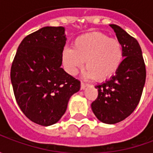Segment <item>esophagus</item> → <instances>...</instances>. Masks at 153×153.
Here are the masks:
<instances>
[{
	"mask_svg": "<svg viewBox=\"0 0 153 153\" xmlns=\"http://www.w3.org/2000/svg\"><path fill=\"white\" fill-rule=\"evenodd\" d=\"M88 86V83H83V82H81V89H84L86 87Z\"/></svg>",
	"mask_w": 153,
	"mask_h": 153,
	"instance_id": "obj_1",
	"label": "esophagus"
}]
</instances>
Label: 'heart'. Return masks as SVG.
Wrapping results in <instances>:
<instances>
[{"mask_svg": "<svg viewBox=\"0 0 153 153\" xmlns=\"http://www.w3.org/2000/svg\"><path fill=\"white\" fill-rule=\"evenodd\" d=\"M124 47L117 38H110L102 32H92L77 37L72 48L66 47L61 53L65 69L74 75L83 67L86 78L98 82L109 79L115 75L124 60Z\"/></svg>", "mask_w": 153, "mask_h": 153, "instance_id": "heart-1", "label": "heart"}]
</instances>
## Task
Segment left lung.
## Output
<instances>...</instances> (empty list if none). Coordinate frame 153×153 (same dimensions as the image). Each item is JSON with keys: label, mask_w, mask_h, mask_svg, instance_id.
<instances>
[{"label": "left lung", "mask_w": 153, "mask_h": 153, "mask_svg": "<svg viewBox=\"0 0 153 153\" xmlns=\"http://www.w3.org/2000/svg\"><path fill=\"white\" fill-rule=\"evenodd\" d=\"M124 47L121 65L115 75L97 85L98 96L92 110L100 121L116 124L130 115L138 106L146 80V67L138 41L115 25H110Z\"/></svg>", "instance_id": "obj_1"}]
</instances>
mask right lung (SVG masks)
<instances>
[{
	"mask_svg": "<svg viewBox=\"0 0 153 153\" xmlns=\"http://www.w3.org/2000/svg\"><path fill=\"white\" fill-rule=\"evenodd\" d=\"M64 27H44L19 44L10 70L15 99L31 121L48 126L60 120L80 81L61 68Z\"/></svg>",
	"mask_w": 153,
	"mask_h": 153,
	"instance_id": "add662e5",
	"label": "right lung"
}]
</instances>
